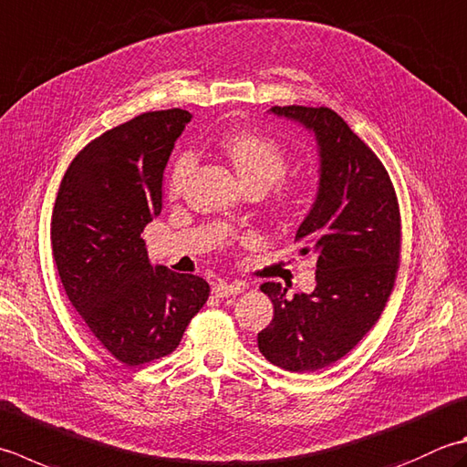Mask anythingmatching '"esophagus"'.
I'll use <instances>...</instances> for the list:
<instances>
[{"label":"esophagus","mask_w":467,"mask_h":467,"mask_svg":"<svg viewBox=\"0 0 467 467\" xmlns=\"http://www.w3.org/2000/svg\"><path fill=\"white\" fill-rule=\"evenodd\" d=\"M241 291H243V285H239V283H226V281H218L213 287V294L216 297H231V296L241 294Z\"/></svg>","instance_id":"34e87169"}]
</instances>
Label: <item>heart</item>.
<instances>
[{
	"label": "heart",
	"mask_w": 467,
	"mask_h": 467,
	"mask_svg": "<svg viewBox=\"0 0 467 467\" xmlns=\"http://www.w3.org/2000/svg\"><path fill=\"white\" fill-rule=\"evenodd\" d=\"M221 148L234 166L236 176L241 178L243 186L261 184L265 190L287 170L285 148L271 137L254 131H234L223 137ZM196 168V155L184 151L180 153L168 176V192L171 196H180L184 192L192 171ZM283 198L294 196V190L283 186Z\"/></svg>",
	"instance_id": "1"
}]
</instances>
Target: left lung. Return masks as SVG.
I'll list each match as a JSON object with an SVG mask.
<instances>
[{
  "label": "left lung",
  "mask_w": 467,
  "mask_h": 467,
  "mask_svg": "<svg viewBox=\"0 0 467 467\" xmlns=\"http://www.w3.org/2000/svg\"><path fill=\"white\" fill-rule=\"evenodd\" d=\"M269 113L316 137L317 194L296 241L301 254H316L317 271L312 294L291 299L281 283H263L273 319L257 342L275 367L314 372L340 360L379 322L399 271V202L385 166L332 109L289 105Z\"/></svg>",
  "instance_id": "obj_1"
}]
</instances>
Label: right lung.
Here are the masks:
<instances>
[{
  "instance_id": "obj_1",
  "label": "right lung",
  "mask_w": 467,
  "mask_h": 467,
  "mask_svg": "<svg viewBox=\"0 0 467 467\" xmlns=\"http://www.w3.org/2000/svg\"><path fill=\"white\" fill-rule=\"evenodd\" d=\"M192 115L151 111L90 141L62 178L52 254L64 291L103 348L127 367L178 348L210 287L151 265L141 233L161 213L163 170Z\"/></svg>"
}]
</instances>
